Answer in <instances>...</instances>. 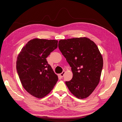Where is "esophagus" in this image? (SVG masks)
<instances>
[{
  "label": "esophagus",
  "instance_id": "obj_1",
  "mask_svg": "<svg viewBox=\"0 0 122 122\" xmlns=\"http://www.w3.org/2000/svg\"><path fill=\"white\" fill-rule=\"evenodd\" d=\"M65 71H63V72H62L61 74H60V75H59V76H60V77H61V78H63V76H64V74H65Z\"/></svg>",
  "mask_w": 122,
  "mask_h": 122
}]
</instances>
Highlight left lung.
<instances>
[{"label":"left lung","mask_w":122,"mask_h":122,"mask_svg":"<svg viewBox=\"0 0 122 122\" xmlns=\"http://www.w3.org/2000/svg\"><path fill=\"white\" fill-rule=\"evenodd\" d=\"M58 47L71 67L72 78L66 85L78 99L87 98L99 83L103 65L101 54L87 37L61 40Z\"/></svg>","instance_id":"8db88e82"}]
</instances>
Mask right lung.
<instances>
[{
	"mask_svg": "<svg viewBox=\"0 0 122 122\" xmlns=\"http://www.w3.org/2000/svg\"><path fill=\"white\" fill-rule=\"evenodd\" d=\"M57 44L55 40L34 39L26 43L17 57L16 68L21 84L36 98L47 95L58 81L46 59Z\"/></svg>",
	"mask_w": 122,
	"mask_h": 122,
	"instance_id": "obj_1",
	"label": "right lung"
}]
</instances>
